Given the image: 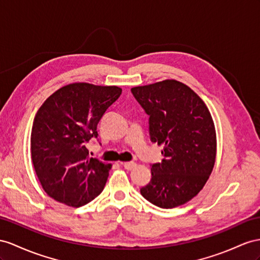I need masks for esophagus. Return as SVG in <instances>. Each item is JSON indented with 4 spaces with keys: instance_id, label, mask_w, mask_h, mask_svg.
I'll return each mask as SVG.
<instances>
[{
    "instance_id": "1",
    "label": "esophagus",
    "mask_w": 260,
    "mask_h": 260,
    "mask_svg": "<svg viewBox=\"0 0 260 260\" xmlns=\"http://www.w3.org/2000/svg\"><path fill=\"white\" fill-rule=\"evenodd\" d=\"M122 165H123V167L125 169H127V170H132V169H134L136 167V164L135 162H132V161L122 162Z\"/></svg>"
}]
</instances>
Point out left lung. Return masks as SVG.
Returning a JSON list of instances; mask_svg holds the SVG:
<instances>
[{"label":"left lung","instance_id":"1","mask_svg":"<svg viewBox=\"0 0 260 260\" xmlns=\"http://www.w3.org/2000/svg\"><path fill=\"white\" fill-rule=\"evenodd\" d=\"M132 93L149 115L151 142L164 146L162 161L151 165L150 182L141 194L162 209L189 202L215 164L216 133L208 106L177 80L135 86Z\"/></svg>","mask_w":260,"mask_h":260}]
</instances>
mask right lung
Masks as SVG:
<instances>
[{
  "instance_id": "right-lung-1",
  "label": "right lung",
  "mask_w": 260,
  "mask_h": 260,
  "mask_svg": "<svg viewBox=\"0 0 260 260\" xmlns=\"http://www.w3.org/2000/svg\"><path fill=\"white\" fill-rule=\"evenodd\" d=\"M121 93L116 85L70 83L39 108L31 127V161L50 198L79 208L103 191L112 165L91 158L85 144L98 137V123Z\"/></svg>"
}]
</instances>
